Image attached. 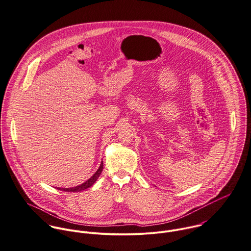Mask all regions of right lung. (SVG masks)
Instances as JSON below:
<instances>
[{"mask_svg": "<svg viewBox=\"0 0 251 251\" xmlns=\"http://www.w3.org/2000/svg\"><path fill=\"white\" fill-rule=\"evenodd\" d=\"M102 168H103V163L101 162V163H100V168L97 170V172H96L89 180H87L85 183H83V184H81V185H79V186H77V187H74V188H69V189L58 188V190L64 191V192H81V191H84V190H86V189H88V188H90L91 186L94 185V183H95V182L98 180V178L100 177V173H101V171H102Z\"/></svg>", "mask_w": 251, "mask_h": 251, "instance_id": "right-lung-1", "label": "right lung"}]
</instances>
